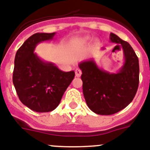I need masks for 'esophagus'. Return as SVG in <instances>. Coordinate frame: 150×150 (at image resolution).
<instances>
[{"label": "esophagus", "instance_id": "34e87169", "mask_svg": "<svg viewBox=\"0 0 150 150\" xmlns=\"http://www.w3.org/2000/svg\"><path fill=\"white\" fill-rule=\"evenodd\" d=\"M75 74H76V76H77V77H80V76H81L82 71L80 70V69H76V70H75Z\"/></svg>", "mask_w": 150, "mask_h": 150}]
</instances>
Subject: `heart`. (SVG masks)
Listing matches in <instances>:
<instances>
[{
    "instance_id": "1",
    "label": "heart",
    "mask_w": 150,
    "mask_h": 150,
    "mask_svg": "<svg viewBox=\"0 0 150 150\" xmlns=\"http://www.w3.org/2000/svg\"><path fill=\"white\" fill-rule=\"evenodd\" d=\"M88 39H89V38H85V41H87Z\"/></svg>"
}]
</instances>
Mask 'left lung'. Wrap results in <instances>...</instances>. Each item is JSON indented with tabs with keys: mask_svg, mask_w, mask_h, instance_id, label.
I'll list each match as a JSON object with an SVG mask.
<instances>
[{
	"mask_svg": "<svg viewBox=\"0 0 150 150\" xmlns=\"http://www.w3.org/2000/svg\"><path fill=\"white\" fill-rule=\"evenodd\" d=\"M110 41L124 52L125 62L119 71L102 70L93 60L79 64L86 102L91 111L102 115L124 109L132 102L139 86V60L132 47L114 33L110 34Z\"/></svg>",
	"mask_w": 150,
	"mask_h": 150,
	"instance_id": "left-lung-1",
	"label": "left lung"
}]
</instances>
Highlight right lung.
I'll return each mask as SVG.
<instances>
[{"label": "right lung", "instance_id": "obj_1", "mask_svg": "<svg viewBox=\"0 0 150 150\" xmlns=\"http://www.w3.org/2000/svg\"><path fill=\"white\" fill-rule=\"evenodd\" d=\"M54 35L55 33H35L25 41L15 56L14 87L22 103L34 112L55 109L75 76L74 70L64 72L34 53L38 43L52 40Z\"/></svg>", "mask_w": 150, "mask_h": 150}]
</instances>
